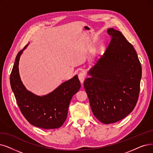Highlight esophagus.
<instances>
[{
  "mask_svg": "<svg viewBox=\"0 0 153 153\" xmlns=\"http://www.w3.org/2000/svg\"><path fill=\"white\" fill-rule=\"evenodd\" d=\"M78 78H79V80H80L81 83H83L84 80H85V73H83V72H80V73H79V74H78Z\"/></svg>",
  "mask_w": 153,
  "mask_h": 153,
  "instance_id": "1",
  "label": "esophagus"
}]
</instances>
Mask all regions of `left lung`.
<instances>
[{"label":"left lung","mask_w":153,"mask_h":153,"mask_svg":"<svg viewBox=\"0 0 153 153\" xmlns=\"http://www.w3.org/2000/svg\"><path fill=\"white\" fill-rule=\"evenodd\" d=\"M112 39L107 50L95 59L84 88L91 111L102 123H115L135 107L140 90L142 68L133 46L119 30L109 28Z\"/></svg>","instance_id":"left-lung-1"}]
</instances>
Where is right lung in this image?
Wrapping results in <instances>:
<instances>
[{
    "instance_id": "1",
    "label": "right lung",
    "mask_w": 153,
    "mask_h": 153,
    "mask_svg": "<svg viewBox=\"0 0 153 153\" xmlns=\"http://www.w3.org/2000/svg\"><path fill=\"white\" fill-rule=\"evenodd\" d=\"M27 46L16 58L10 76L12 90L22 114L30 124L44 129L59 128L67 118L71 99L80 88V82L75 75L45 95H37L27 90L19 71L20 57Z\"/></svg>"
}]
</instances>
